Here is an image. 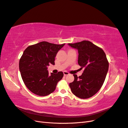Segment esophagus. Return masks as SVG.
I'll return each mask as SVG.
<instances>
[{"label":"esophagus","mask_w":128,"mask_h":128,"mask_svg":"<svg viewBox=\"0 0 128 128\" xmlns=\"http://www.w3.org/2000/svg\"><path fill=\"white\" fill-rule=\"evenodd\" d=\"M69 74V73L68 72H66V71H64V76H67V75H68Z\"/></svg>","instance_id":"esophagus-1"}]
</instances>
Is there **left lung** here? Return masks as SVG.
I'll list each match as a JSON object with an SVG mask.
<instances>
[{
  "label": "left lung",
  "mask_w": 128,
  "mask_h": 128,
  "mask_svg": "<svg viewBox=\"0 0 128 128\" xmlns=\"http://www.w3.org/2000/svg\"><path fill=\"white\" fill-rule=\"evenodd\" d=\"M68 45L78 50V64L80 69L84 68L81 76L73 75L74 80L69 84L71 91L80 98H90L100 90L106 78L109 67L106 54L90 41Z\"/></svg>",
  "instance_id": "1"
}]
</instances>
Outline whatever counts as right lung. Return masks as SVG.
Returning a JSON list of instances; mask_svg holds the SVG:
<instances>
[{
	"label": "right lung",
	"mask_w": 128,
	"mask_h": 128,
	"mask_svg": "<svg viewBox=\"0 0 128 128\" xmlns=\"http://www.w3.org/2000/svg\"><path fill=\"white\" fill-rule=\"evenodd\" d=\"M64 44L44 41L30 45L24 50L19 61V69L24 84L33 94L46 96L54 91L64 73L59 72L49 75L47 67L50 64L54 65L56 54Z\"/></svg>",
	"instance_id": "obj_1"
}]
</instances>
